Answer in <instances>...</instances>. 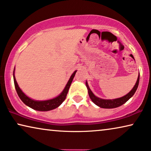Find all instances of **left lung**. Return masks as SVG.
I'll list each match as a JSON object with an SVG mask.
<instances>
[{
	"label": "left lung",
	"instance_id": "1",
	"mask_svg": "<svg viewBox=\"0 0 151 151\" xmlns=\"http://www.w3.org/2000/svg\"><path fill=\"white\" fill-rule=\"evenodd\" d=\"M139 80H140V73H139L138 79H137L136 84H135L134 87L129 93L126 94L125 96H123V97L116 99H112V100H106V99H102L97 97V96L94 95L93 92L91 91V90L90 89L87 81L85 83V85H86L87 91H88L89 98H91L92 102H93L94 104L97 105L99 107L102 108V109H114V108H117L119 106H120L123 105V104H125L127 101L129 100V99L134 96V94L135 93V92H136L137 88H138V87Z\"/></svg>",
	"mask_w": 151,
	"mask_h": 151
}]
</instances>
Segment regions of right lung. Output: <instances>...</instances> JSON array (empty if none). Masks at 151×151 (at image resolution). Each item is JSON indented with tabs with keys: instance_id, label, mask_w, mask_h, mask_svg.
<instances>
[{
	"instance_id": "1",
	"label": "right lung",
	"mask_w": 151,
	"mask_h": 151,
	"mask_svg": "<svg viewBox=\"0 0 151 151\" xmlns=\"http://www.w3.org/2000/svg\"><path fill=\"white\" fill-rule=\"evenodd\" d=\"M76 71L77 70H75L73 74H72V75L70 76V77L66 85V86H65L64 90H63L62 93H60L59 96H58L57 97L54 98L50 99V100H33L32 98H29L28 96H27L26 94L22 91V89L19 88V85H18L16 81L14 74L15 68L13 70V81H14L15 87V89H16L17 95L24 104L31 108V109L36 110V111H49L60 106L62 104V102L65 100V99L66 98L67 93H68V92L70 86L72 81H73V78L75 77Z\"/></svg>"
}]
</instances>
